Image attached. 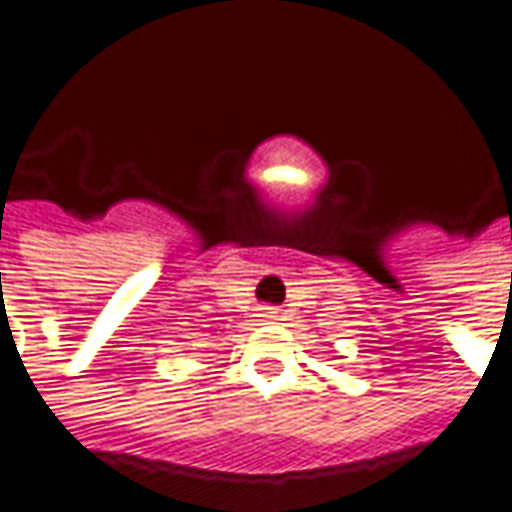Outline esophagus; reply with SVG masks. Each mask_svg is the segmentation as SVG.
<instances>
[{
	"instance_id": "1",
	"label": "esophagus",
	"mask_w": 512,
	"mask_h": 512,
	"mask_svg": "<svg viewBox=\"0 0 512 512\" xmlns=\"http://www.w3.org/2000/svg\"><path fill=\"white\" fill-rule=\"evenodd\" d=\"M277 314H280V311L272 309V306H263V309H260V317H266V320H277Z\"/></svg>"
}]
</instances>
